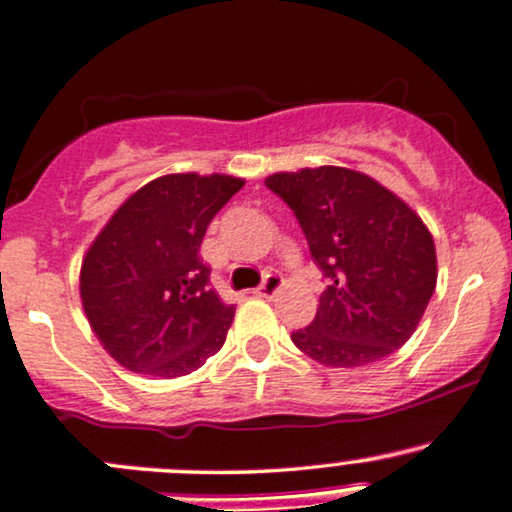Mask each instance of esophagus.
Returning a JSON list of instances; mask_svg holds the SVG:
<instances>
[{"mask_svg":"<svg viewBox=\"0 0 512 512\" xmlns=\"http://www.w3.org/2000/svg\"><path fill=\"white\" fill-rule=\"evenodd\" d=\"M283 286V279H281V274H276V272H269L267 276H264V281H262V286L257 288V295H262V298H272V295L279 291V288Z\"/></svg>","mask_w":512,"mask_h":512,"instance_id":"1","label":"esophagus"}]
</instances>
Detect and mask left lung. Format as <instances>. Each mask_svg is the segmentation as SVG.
Here are the masks:
<instances>
[{"label":"left lung","instance_id":"left-lung-1","mask_svg":"<svg viewBox=\"0 0 512 512\" xmlns=\"http://www.w3.org/2000/svg\"><path fill=\"white\" fill-rule=\"evenodd\" d=\"M326 281L293 343L326 367L384 360L415 334L436 288L434 238L412 209L360 171L317 166L272 174Z\"/></svg>","mask_w":512,"mask_h":512}]
</instances>
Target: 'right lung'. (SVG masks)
I'll use <instances>...</instances> for the list:
<instances>
[{
  "mask_svg": "<svg viewBox=\"0 0 512 512\" xmlns=\"http://www.w3.org/2000/svg\"><path fill=\"white\" fill-rule=\"evenodd\" d=\"M243 183L224 174L159 176L116 209L85 252L83 310L119 365L174 379L224 346L236 307L209 286L200 245Z\"/></svg>",
  "mask_w": 512,
  "mask_h": 512,
  "instance_id": "1",
  "label": "right lung"
}]
</instances>
